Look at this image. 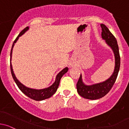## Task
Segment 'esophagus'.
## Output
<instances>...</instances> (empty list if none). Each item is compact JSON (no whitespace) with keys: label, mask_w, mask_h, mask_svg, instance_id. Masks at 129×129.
Masks as SVG:
<instances>
[{"label":"esophagus","mask_w":129,"mask_h":129,"mask_svg":"<svg viewBox=\"0 0 129 129\" xmlns=\"http://www.w3.org/2000/svg\"><path fill=\"white\" fill-rule=\"evenodd\" d=\"M69 65H70V67H72V66H73V63H70V64H69Z\"/></svg>","instance_id":"esophagus-1"}]
</instances>
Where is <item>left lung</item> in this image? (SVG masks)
I'll return each mask as SVG.
<instances>
[{"label":"left lung","instance_id":"8db88e82","mask_svg":"<svg viewBox=\"0 0 129 129\" xmlns=\"http://www.w3.org/2000/svg\"><path fill=\"white\" fill-rule=\"evenodd\" d=\"M101 26L102 28V38L105 40L106 44L112 49L114 53V58H115V66H114L113 73L108 79L104 81L96 84L91 85L84 84V82L83 81L82 74H81L79 80L76 84L77 91L79 95L85 99H90V100L100 99L109 92L115 83L120 69V58L117 42L114 36L111 34L106 25L101 24Z\"/></svg>","mask_w":129,"mask_h":129}]
</instances>
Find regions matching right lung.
<instances>
[{
    "instance_id": "right-lung-1",
    "label": "right lung",
    "mask_w": 129,
    "mask_h": 129,
    "mask_svg": "<svg viewBox=\"0 0 129 129\" xmlns=\"http://www.w3.org/2000/svg\"><path fill=\"white\" fill-rule=\"evenodd\" d=\"M28 26H27V27L25 28V29H23V30L20 33L19 35H18V37H17V38H16L15 41L14 42V43H13L12 46L11 51H10V70H11V73L12 75L13 79H14V81L15 82L16 84L17 85L18 88L20 89V90L23 94H25L26 96L28 97V98H31V99H34V100L39 101H43L44 100V99L50 98V97L52 96V95L55 93L57 89H58V86H59L61 78H62V76H63L65 73H67V71H68V68L66 67L64 68L63 70H62L61 71L56 75L55 82L53 83V84L51 85L50 86H49V87H46V88L42 89H32L30 88V87H26V86H25V85L22 84V83L17 79V78H16L15 74H14V70H13L12 68V65L11 63L12 54L13 48H14V45H15V43L17 42V40H18L19 37H21L22 35H23L26 31L28 30Z\"/></svg>"
}]
</instances>
